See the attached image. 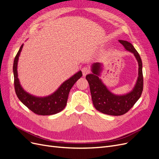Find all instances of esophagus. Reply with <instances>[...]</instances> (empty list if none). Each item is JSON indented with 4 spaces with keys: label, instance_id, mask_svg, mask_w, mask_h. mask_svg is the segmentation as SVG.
<instances>
[{
    "label": "esophagus",
    "instance_id": "34e87169",
    "mask_svg": "<svg viewBox=\"0 0 159 159\" xmlns=\"http://www.w3.org/2000/svg\"><path fill=\"white\" fill-rule=\"evenodd\" d=\"M81 71H82V73H83V75H86L87 74H88L89 72H90V70L89 68H88V67H84V68H82V69H81Z\"/></svg>",
    "mask_w": 159,
    "mask_h": 159
}]
</instances>
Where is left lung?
Segmentation results:
<instances>
[{
    "instance_id": "8db88e82",
    "label": "left lung",
    "mask_w": 159,
    "mask_h": 159,
    "mask_svg": "<svg viewBox=\"0 0 159 159\" xmlns=\"http://www.w3.org/2000/svg\"><path fill=\"white\" fill-rule=\"evenodd\" d=\"M127 51L132 52L135 56L139 64V76L135 86L129 93L123 95L113 94L107 89L102 80L99 78L102 71V64L95 63L92 66L93 74L86 75L91 98L95 108L99 111L109 115H122L128 112L140 98L143 89V75L142 70V61L139 53L131 43L119 40Z\"/></svg>"
}]
</instances>
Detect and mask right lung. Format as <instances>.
Segmentation results:
<instances>
[{
    "mask_svg": "<svg viewBox=\"0 0 159 159\" xmlns=\"http://www.w3.org/2000/svg\"><path fill=\"white\" fill-rule=\"evenodd\" d=\"M22 47L23 44H22L16 55L13 64L14 89L18 98L33 113L37 115H50L60 112L66 107L71 88L78 80L82 76V72L78 71L70 79L64 81L57 90L51 95L45 98L35 97L28 93L22 89L18 78L17 64Z\"/></svg>",
    "mask_w": 159,
    "mask_h": 159,
    "instance_id": "add662e5",
    "label": "right lung"
}]
</instances>
